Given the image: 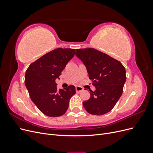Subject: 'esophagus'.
Here are the masks:
<instances>
[{
  "mask_svg": "<svg viewBox=\"0 0 153 153\" xmlns=\"http://www.w3.org/2000/svg\"><path fill=\"white\" fill-rule=\"evenodd\" d=\"M75 89H76V91L77 92H81L82 91L84 90V89H83V88H82V87H80V86H76Z\"/></svg>",
  "mask_w": 153,
  "mask_h": 153,
  "instance_id": "obj_1",
  "label": "esophagus"
}]
</instances>
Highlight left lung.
<instances>
[{
	"label": "left lung",
	"instance_id": "obj_1",
	"mask_svg": "<svg viewBox=\"0 0 153 153\" xmlns=\"http://www.w3.org/2000/svg\"><path fill=\"white\" fill-rule=\"evenodd\" d=\"M76 57L87 68L89 79L95 86L90 98L83 102L88 113L101 115L112 110L121 96L126 80L121 62L94 48L76 49Z\"/></svg>",
	"mask_w": 153,
	"mask_h": 153
}]
</instances>
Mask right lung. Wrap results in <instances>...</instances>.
<instances>
[{"label":"right lung","mask_w":153,"mask_h":153,"mask_svg":"<svg viewBox=\"0 0 153 153\" xmlns=\"http://www.w3.org/2000/svg\"><path fill=\"white\" fill-rule=\"evenodd\" d=\"M76 49H55L30 64L25 72V84L38 109L48 117H59L66 113L69 101L76 93L70 85L58 89L55 83L67 63L73 57Z\"/></svg>","instance_id":"1"}]
</instances>
